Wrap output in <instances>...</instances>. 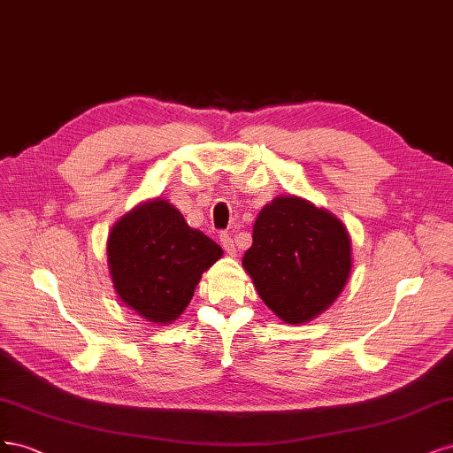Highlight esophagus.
<instances>
[{
	"instance_id": "obj_1",
	"label": "esophagus",
	"mask_w": 453,
	"mask_h": 453,
	"mask_svg": "<svg viewBox=\"0 0 453 453\" xmlns=\"http://www.w3.org/2000/svg\"><path fill=\"white\" fill-rule=\"evenodd\" d=\"M220 244H222V248L229 256H235L237 254L235 244H233V239H231V235H227V233H222V235H220Z\"/></svg>"
}]
</instances>
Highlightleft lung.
<instances>
[{"label": "left lung", "instance_id": "left-lung-1", "mask_svg": "<svg viewBox=\"0 0 453 453\" xmlns=\"http://www.w3.org/2000/svg\"><path fill=\"white\" fill-rule=\"evenodd\" d=\"M259 297L288 324H304L339 297L352 250L342 222L301 197H276L242 257Z\"/></svg>", "mask_w": 453, "mask_h": 453}]
</instances>
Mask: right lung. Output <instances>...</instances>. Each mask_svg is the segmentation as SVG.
<instances>
[{
    "label": "right lung",
    "mask_w": 453,
    "mask_h": 453,
    "mask_svg": "<svg viewBox=\"0 0 453 453\" xmlns=\"http://www.w3.org/2000/svg\"><path fill=\"white\" fill-rule=\"evenodd\" d=\"M222 248L192 229L165 199L126 214L111 231L107 256L119 297L149 322L169 324L188 306L194 289Z\"/></svg>",
    "instance_id": "add662e5"
}]
</instances>
